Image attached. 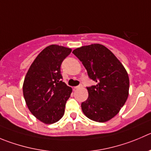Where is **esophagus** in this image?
<instances>
[{
  "label": "esophagus",
  "mask_w": 151,
  "mask_h": 151,
  "mask_svg": "<svg viewBox=\"0 0 151 151\" xmlns=\"http://www.w3.org/2000/svg\"><path fill=\"white\" fill-rule=\"evenodd\" d=\"M81 87H82V85H81V84H80V85L76 86V87H74V89H78V88H81Z\"/></svg>",
  "instance_id": "1"
}]
</instances>
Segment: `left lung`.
<instances>
[{"instance_id": "left-lung-1", "label": "left lung", "mask_w": 151, "mask_h": 151, "mask_svg": "<svg viewBox=\"0 0 151 151\" xmlns=\"http://www.w3.org/2000/svg\"><path fill=\"white\" fill-rule=\"evenodd\" d=\"M73 53L82 62L89 78L96 82L87 87L89 96L81 103L83 113L98 122L111 119L128 97L129 78L124 66L110 50L99 44L77 48Z\"/></svg>"}]
</instances>
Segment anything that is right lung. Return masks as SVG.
<instances>
[{
	"instance_id": "obj_1",
	"label": "right lung",
	"mask_w": 151,
	"mask_h": 151,
	"mask_svg": "<svg viewBox=\"0 0 151 151\" xmlns=\"http://www.w3.org/2000/svg\"><path fill=\"white\" fill-rule=\"evenodd\" d=\"M71 49L58 45L46 47L30 66L23 85L27 105L32 115L45 124L62 118L72 88L62 81L61 65Z\"/></svg>"
}]
</instances>
